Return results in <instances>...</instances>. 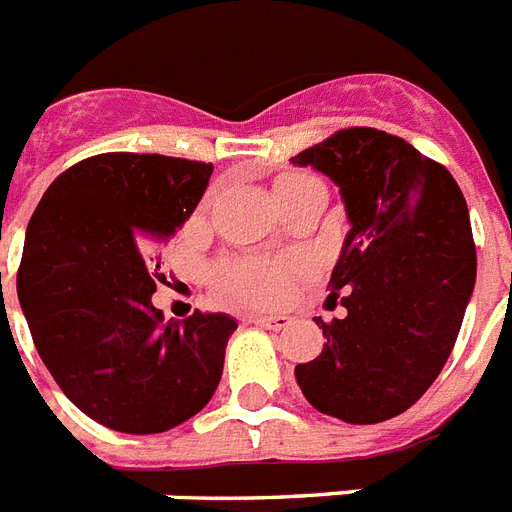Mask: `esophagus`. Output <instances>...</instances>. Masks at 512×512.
I'll return each instance as SVG.
<instances>
[{"label": "esophagus", "instance_id": "1", "mask_svg": "<svg viewBox=\"0 0 512 512\" xmlns=\"http://www.w3.org/2000/svg\"><path fill=\"white\" fill-rule=\"evenodd\" d=\"M252 324L257 327H265V329H273V332H281V329H287L292 324L289 316H281V313H271V316H249Z\"/></svg>", "mask_w": 512, "mask_h": 512}]
</instances>
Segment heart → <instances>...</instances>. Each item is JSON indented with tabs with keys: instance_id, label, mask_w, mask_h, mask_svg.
<instances>
[{
	"instance_id": "heart-1",
	"label": "heart",
	"mask_w": 512,
	"mask_h": 512,
	"mask_svg": "<svg viewBox=\"0 0 512 512\" xmlns=\"http://www.w3.org/2000/svg\"><path fill=\"white\" fill-rule=\"evenodd\" d=\"M313 180L311 175H281L273 185L276 201L287 199L289 193L300 188L303 183ZM292 265L281 260H239V263L225 265L217 271V284L228 295L241 297L247 303H276L284 297L289 284Z\"/></svg>"
}]
</instances>
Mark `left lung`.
Returning a JSON list of instances; mask_svg holds the SVG:
<instances>
[{
  "instance_id": "1",
  "label": "left lung",
  "mask_w": 512,
  "mask_h": 512,
  "mask_svg": "<svg viewBox=\"0 0 512 512\" xmlns=\"http://www.w3.org/2000/svg\"><path fill=\"white\" fill-rule=\"evenodd\" d=\"M335 180L350 231L327 303L348 311L324 329V350L295 366L321 414L350 425L390 420L433 385L476 284L468 204L444 164L406 140L350 127L292 156Z\"/></svg>"
}]
</instances>
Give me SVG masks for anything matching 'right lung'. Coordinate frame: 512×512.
<instances>
[{"mask_svg":"<svg viewBox=\"0 0 512 512\" xmlns=\"http://www.w3.org/2000/svg\"><path fill=\"white\" fill-rule=\"evenodd\" d=\"M209 175L175 156H90L52 180L28 223L18 297L36 350L68 401L119 433L191 420L223 377L236 321H164L151 303L156 241L191 217Z\"/></svg>","mask_w":512,"mask_h":512,"instance_id":"right-lung-1","label":"right lung"}]
</instances>
